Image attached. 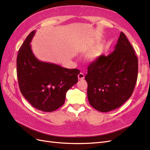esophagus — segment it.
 <instances>
[{
    "instance_id": "34e87169",
    "label": "esophagus",
    "mask_w": 150,
    "mask_h": 150,
    "mask_svg": "<svg viewBox=\"0 0 150 150\" xmlns=\"http://www.w3.org/2000/svg\"><path fill=\"white\" fill-rule=\"evenodd\" d=\"M84 77H85V76H84L83 74H82V73H80V74L78 75L79 80H83Z\"/></svg>"
}]
</instances>
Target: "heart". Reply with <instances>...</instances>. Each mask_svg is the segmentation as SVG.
I'll return each instance as SVG.
<instances>
[{"label": "heart", "mask_w": 150, "mask_h": 150, "mask_svg": "<svg viewBox=\"0 0 150 150\" xmlns=\"http://www.w3.org/2000/svg\"><path fill=\"white\" fill-rule=\"evenodd\" d=\"M98 52H99V51L98 50H94V51H93L92 52H91L89 56H88V58H89V59L91 60H93V59H94L96 57L98 56Z\"/></svg>", "instance_id": "heart-1"}]
</instances>
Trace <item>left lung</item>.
Returning a JSON list of instances; mask_svg holds the SVG:
<instances>
[{"label":"left lung","mask_w":150,"mask_h":150,"mask_svg":"<svg viewBox=\"0 0 150 150\" xmlns=\"http://www.w3.org/2000/svg\"><path fill=\"white\" fill-rule=\"evenodd\" d=\"M138 72V59L125 34L121 32L115 50L101 55L87 68V98L101 112L121 106L131 96Z\"/></svg>","instance_id":"left-lung-1"}]
</instances>
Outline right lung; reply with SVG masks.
<instances>
[{"mask_svg": "<svg viewBox=\"0 0 150 150\" xmlns=\"http://www.w3.org/2000/svg\"><path fill=\"white\" fill-rule=\"evenodd\" d=\"M35 31L30 33L17 56V76L23 96L34 108L45 112L62 106L68 89L78 82V69H68L38 60L32 51Z\"/></svg>", "mask_w": 150, "mask_h": 150, "instance_id": "obj_1", "label": "right lung"}]
</instances>
